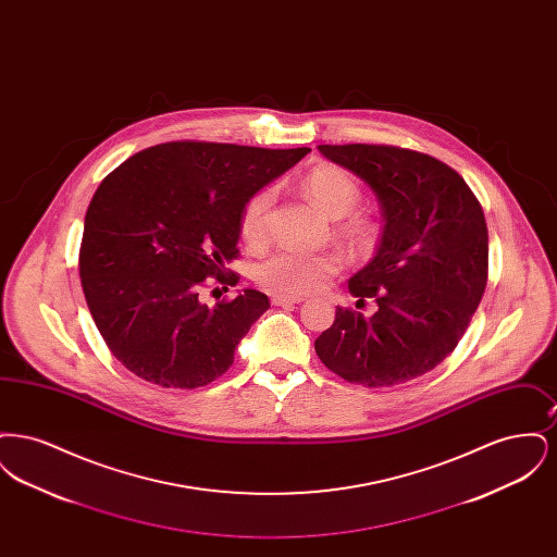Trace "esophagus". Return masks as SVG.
Listing matches in <instances>:
<instances>
[{
  "label": "esophagus",
  "mask_w": 557,
  "mask_h": 557,
  "mask_svg": "<svg viewBox=\"0 0 557 557\" xmlns=\"http://www.w3.org/2000/svg\"><path fill=\"white\" fill-rule=\"evenodd\" d=\"M305 298L302 296H292V294H273V298H271V302L275 305V307H286V305H298V302H302Z\"/></svg>",
  "instance_id": "34e87169"
}]
</instances>
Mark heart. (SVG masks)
I'll list each match as a JSON object with an SVG mask.
<instances>
[{
    "mask_svg": "<svg viewBox=\"0 0 557 557\" xmlns=\"http://www.w3.org/2000/svg\"><path fill=\"white\" fill-rule=\"evenodd\" d=\"M305 194L319 211L332 219H341L357 209L361 200L359 184L336 166H319L305 180ZM275 194L271 187L255 191L239 214V234L248 244L257 246L267 236L269 211ZM346 236L361 246H370L377 238V227L368 221H352L345 227ZM343 267L338 252H300L275 250L252 269V277L265 290L280 294H309L327 284Z\"/></svg>",
    "mask_w": 557,
    "mask_h": 557,
    "instance_id": "heart-1",
    "label": "heart"
}]
</instances>
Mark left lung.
<instances>
[{
	"instance_id": "8db88e82",
	"label": "left lung",
	"mask_w": 557,
	"mask_h": 557,
	"mask_svg": "<svg viewBox=\"0 0 557 557\" xmlns=\"http://www.w3.org/2000/svg\"><path fill=\"white\" fill-rule=\"evenodd\" d=\"M377 196L384 227L368 265L348 280L373 298L370 319L336 309L318 341L325 368L363 386H395L434 370L466 334L488 277L484 212L463 177L397 146H318Z\"/></svg>"
}]
</instances>
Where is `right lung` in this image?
<instances>
[{"mask_svg": "<svg viewBox=\"0 0 557 557\" xmlns=\"http://www.w3.org/2000/svg\"><path fill=\"white\" fill-rule=\"evenodd\" d=\"M309 152L169 141L100 184L83 225L81 286L127 370L164 388L207 386L230 370L269 298L248 288L209 307L198 290L212 275L238 282L223 269L238 255L246 200Z\"/></svg>", "mask_w": 557, "mask_h": 557, "instance_id": "right-lung-1", "label": "right lung"}]
</instances>
